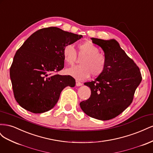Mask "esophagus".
I'll use <instances>...</instances> for the list:
<instances>
[{
	"mask_svg": "<svg viewBox=\"0 0 153 153\" xmlns=\"http://www.w3.org/2000/svg\"><path fill=\"white\" fill-rule=\"evenodd\" d=\"M83 85V84L82 82H80V81H78V80H76V85L77 86V87H80V86H82Z\"/></svg>",
	"mask_w": 153,
	"mask_h": 153,
	"instance_id": "esophagus-1",
	"label": "esophagus"
}]
</instances>
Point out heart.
Listing matches in <instances>:
<instances>
[{
	"label": "heart",
	"mask_w": 153,
	"mask_h": 153,
	"mask_svg": "<svg viewBox=\"0 0 153 153\" xmlns=\"http://www.w3.org/2000/svg\"><path fill=\"white\" fill-rule=\"evenodd\" d=\"M79 54L85 55L80 61V65L73 66L66 69L68 75L78 80H83L89 77L91 74L93 76H99L106 68V60L103 55L99 53L98 47L91 42H84L78 45ZM64 61L69 64L75 62L76 52L71 44L66 45L63 49Z\"/></svg>",
	"instance_id": "1"
}]
</instances>
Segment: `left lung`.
I'll return each mask as SVG.
<instances>
[{
	"label": "left lung",
	"instance_id": "left-lung-1",
	"mask_svg": "<svg viewBox=\"0 0 153 153\" xmlns=\"http://www.w3.org/2000/svg\"><path fill=\"white\" fill-rule=\"evenodd\" d=\"M91 39L103 50L106 66L94 81L84 83L90 87L91 94L80 106L89 116L106 121L117 117L130 105L142 76L139 68L116 40Z\"/></svg>",
	"mask_w": 153,
	"mask_h": 153
}]
</instances>
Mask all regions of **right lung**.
Instances as JSON below:
<instances>
[{
	"label": "right lung",
	"mask_w": 153,
	"mask_h": 153,
	"mask_svg": "<svg viewBox=\"0 0 153 153\" xmlns=\"http://www.w3.org/2000/svg\"><path fill=\"white\" fill-rule=\"evenodd\" d=\"M51 27L35 32L17 50L10 68L15 98L23 108L41 114L53 108L62 91L75 86L69 75H53L64 68L63 49L82 38Z\"/></svg>",
	"instance_id": "right-lung-1"
}]
</instances>
